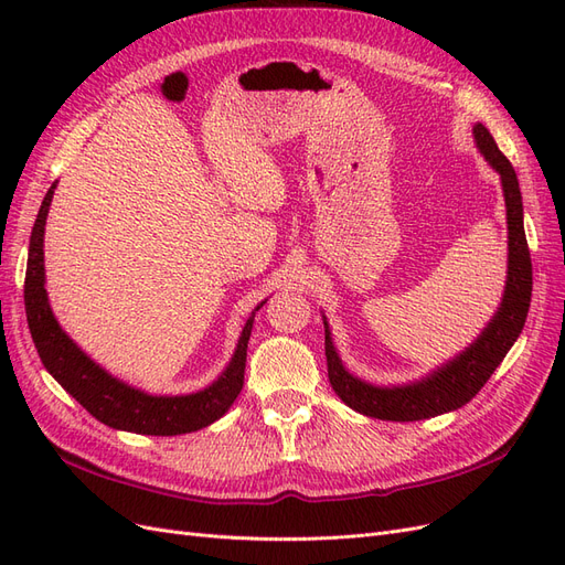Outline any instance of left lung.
Returning <instances> with one entry per match:
<instances>
[{
  "label": "left lung",
  "instance_id": "1",
  "mask_svg": "<svg viewBox=\"0 0 565 565\" xmlns=\"http://www.w3.org/2000/svg\"><path fill=\"white\" fill-rule=\"evenodd\" d=\"M473 141L486 162L500 174L504 193L509 254L500 309L494 311L483 332L465 351L431 370L426 377L401 386H377L351 374L341 363L328 318L322 316L330 384L337 396L355 413L386 422H417L452 413V409L467 405L483 388L490 374L500 367L504 355L514 347V341L523 330L530 309V295H533V264H530L523 231V200L519 179L514 167L502 156L498 143H494L490 131L481 122L473 125Z\"/></svg>",
  "mask_w": 565,
  "mask_h": 565
}]
</instances>
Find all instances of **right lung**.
I'll list each match as a JSON object with an SVG mask.
<instances>
[{
    "label": "right lung",
    "instance_id": "add662e5",
    "mask_svg": "<svg viewBox=\"0 0 565 565\" xmlns=\"http://www.w3.org/2000/svg\"><path fill=\"white\" fill-rule=\"evenodd\" d=\"M56 181L46 191L40 214L35 218L28 249L25 270V313L28 328L35 341V349L42 358L46 372L54 377L71 396L87 409L92 417L119 431L143 434V436H179L191 434L221 419L237 393L243 391L247 341L252 334L254 313L262 309V301L247 318L235 353L226 370L218 377L195 393L185 396H152L127 382L113 377L108 370L84 353L75 341L65 334L58 324L46 297L44 276V226L54 198Z\"/></svg>",
    "mask_w": 565,
    "mask_h": 565
}]
</instances>
